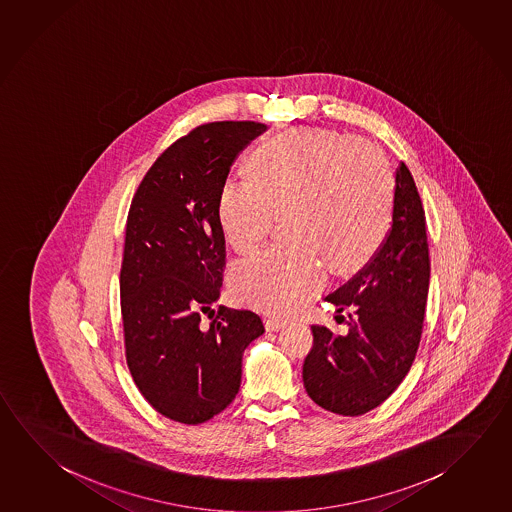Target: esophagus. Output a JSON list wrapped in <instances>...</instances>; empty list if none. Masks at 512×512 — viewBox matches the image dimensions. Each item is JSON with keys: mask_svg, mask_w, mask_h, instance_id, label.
Wrapping results in <instances>:
<instances>
[{"mask_svg": "<svg viewBox=\"0 0 512 512\" xmlns=\"http://www.w3.org/2000/svg\"><path fill=\"white\" fill-rule=\"evenodd\" d=\"M264 323H266V329H268V331H278V329H282V327L286 325V320H282V318H278V316H268V318L264 320Z\"/></svg>", "mask_w": 512, "mask_h": 512, "instance_id": "34e87169", "label": "esophagus"}]
</instances>
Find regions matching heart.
I'll return each mask as SVG.
<instances>
[{"instance_id":"1","label":"heart","mask_w":512,"mask_h":512,"mask_svg":"<svg viewBox=\"0 0 512 512\" xmlns=\"http://www.w3.org/2000/svg\"><path fill=\"white\" fill-rule=\"evenodd\" d=\"M394 208V176L385 154L367 140L300 127L252 154L248 180H228L217 196V221L235 252H253L275 219L289 243L235 262V300L291 314L314 295L325 268L347 275L383 243Z\"/></svg>"}]
</instances>
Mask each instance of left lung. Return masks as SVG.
I'll list each match as a JSON object with an SVG mask.
<instances>
[{
  "instance_id": "8db88e82",
  "label": "left lung",
  "mask_w": 512,
  "mask_h": 512,
  "mask_svg": "<svg viewBox=\"0 0 512 512\" xmlns=\"http://www.w3.org/2000/svg\"><path fill=\"white\" fill-rule=\"evenodd\" d=\"M430 287L426 216L412 172L395 171L392 226L385 241L347 284L325 296L350 307L349 332L313 325L304 386L314 403L338 415L374 410L401 385L419 349Z\"/></svg>"
}]
</instances>
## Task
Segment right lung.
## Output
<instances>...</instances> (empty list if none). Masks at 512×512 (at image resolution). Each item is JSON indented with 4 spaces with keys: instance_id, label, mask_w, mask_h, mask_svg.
<instances>
[{
    "instance_id": "obj_1",
    "label": "right lung",
    "mask_w": 512,
    "mask_h": 512,
    "mask_svg": "<svg viewBox=\"0 0 512 512\" xmlns=\"http://www.w3.org/2000/svg\"><path fill=\"white\" fill-rule=\"evenodd\" d=\"M266 129H192L163 151L131 201L120 269L127 367L147 403L172 421L201 424L223 412L239 392L244 349L264 332L259 314L214 304L226 257L219 189Z\"/></svg>"
}]
</instances>
